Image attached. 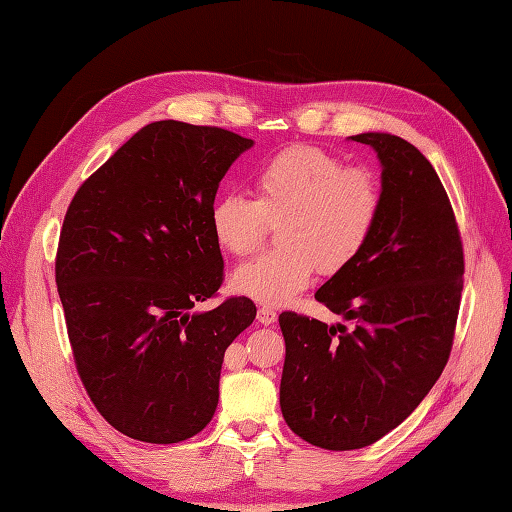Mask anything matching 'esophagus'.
<instances>
[{"label": "esophagus", "mask_w": 512, "mask_h": 512, "mask_svg": "<svg viewBox=\"0 0 512 512\" xmlns=\"http://www.w3.org/2000/svg\"><path fill=\"white\" fill-rule=\"evenodd\" d=\"M257 321L262 323V325H273L277 321V312L273 308L262 306V308L257 310Z\"/></svg>", "instance_id": "34e87169"}]
</instances>
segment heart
Wrapping results in <instances>:
<instances>
[{
  "mask_svg": "<svg viewBox=\"0 0 512 512\" xmlns=\"http://www.w3.org/2000/svg\"><path fill=\"white\" fill-rule=\"evenodd\" d=\"M255 200L217 195L209 209L213 239L233 257L253 255L268 226L277 250L239 266L231 286L264 306H284L312 284L314 273L352 266L372 239L383 191L369 169L345 167L330 151L297 145L266 160L253 176Z\"/></svg>",
  "mask_w": 512,
  "mask_h": 512,
  "instance_id": "b5f03b06",
  "label": "heart"
}]
</instances>
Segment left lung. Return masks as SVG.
Segmentation results:
<instances>
[{
    "instance_id": "left-lung-1",
    "label": "left lung",
    "mask_w": 512,
    "mask_h": 512,
    "mask_svg": "<svg viewBox=\"0 0 512 512\" xmlns=\"http://www.w3.org/2000/svg\"><path fill=\"white\" fill-rule=\"evenodd\" d=\"M350 138L376 151L383 209L367 248L314 299L354 325L279 314L281 413L328 451L369 447L420 405L449 361L464 286L458 222L431 162L400 136Z\"/></svg>"
}]
</instances>
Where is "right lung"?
I'll return each mask as SVG.
<instances>
[{
	"label": "right lung",
	"mask_w": 512,
	"mask_h": 512,
	"mask_svg": "<svg viewBox=\"0 0 512 512\" xmlns=\"http://www.w3.org/2000/svg\"><path fill=\"white\" fill-rule=\"evenodd\" d=\"M253 140L158 121L85 180L65 213L57 288L83 387L125 436L173 444L220 398L226 347L253 323L248 297L193 312L224 281L209 209Z\"/></svg>",
	"instance_id": "add662e5"
}]
</instances>
